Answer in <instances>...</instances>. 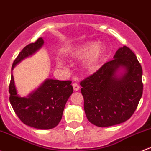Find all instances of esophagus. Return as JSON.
<instances>
[{
    "mask_svg": "<svg viewBox=\"0 0 151 151\" xmlns=\"http://www.w3.org/2000/svg\"><path fill=\"white\" fill-rule=\"evenodd\" d=\"M72 86H73V88H74V91H78L79 88H80V87H79V85L77 83V82H74V83L72 84Z\"/></svg>",
    "mask_w": 151,
    "mask_h": 151,
    "instance_id": "obj_1",
    "label": "esophagus"
}]
</instances>
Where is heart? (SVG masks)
Instances as JSON below:
<instances>
[{
    "label": "heart",
    "mask_w": 151,
    "mask_h": 151,
    "mask_svg": "<svg viewBox=\"0 0 151 151\" xmlns=\"http://www.w3.org/2000/svg\"><path fill=\"white\" fill-rule=\"evenodd\" d=\"M103 48L100 46H96L94 44L88 43L84 45L79 46L72 53V56L75 58H84L88 57L87 61V65L89 68L95 67L98 62L99 59L103 53ZM57 65L59 67H65L66 64L63 61L59 60L57 62Z\"/></svg>",
    "instance_id": "heart-1"
}]
</instances>
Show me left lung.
Listing matches in <instances>:
<instances>
[{
	"instance_id": "left-lung-1",
	"label": "left lung",
	"mask_w": 151,
	"mask_h": 151,
	"mask_svg": "<svg viewBox=\"0 0 151 151\" xmlns=\"http://www.w3.org/2000/svg\"><path fill=\"white\" fill-rule=\"evenodd\" d=\"M113 58L80 82L86 116L91 123L101 127L128 120L143 94V69L135 54L124 46ZM121 67L126 73L118 77L116 72Z\"/></svg>"
}]
</instances>
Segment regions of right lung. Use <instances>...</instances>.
Wrapping results in <instances>:
<instances>
[{
  "label": "right lung",
  "mask_w": 151,
  "mask_h": 151,
  "mask_svg": "<svg viewBox=\"0 0 151 151\" xmlns=\"http://www.w3.org/2000/svg\"><path fill=\"white\" fill-rule=\"evenodd\" d=\"M44 44L42 38L26 46L16 58L11 70L26 57L31 55ZM72 81L46 79L27 97L18 95L11 74L8 91L9 100L15 113L25 125L48 130L56 127L62 117L66 102L73 92Z\"/></svg>",
  "instance_id": "add662e5"
}]
</instances>
